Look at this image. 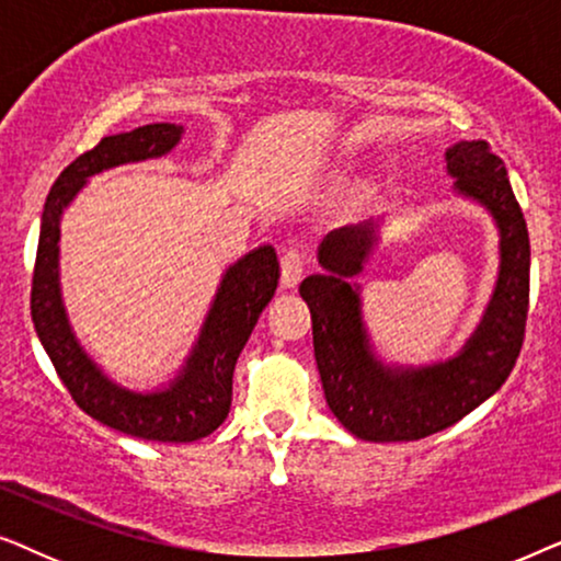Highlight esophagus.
I'll list each match as a JSON object with an SVG mask.
<instances>
[{
  "mask_svg": "<svg viewBox=\"0 0 561 561\" xmlns=\"http://www.w3.org/2000/svg\"><path fill=\"white\" fill-rule=\"evenodd\" d=\"M304 265H306L304 250L288 248L286 252H283V257H280V286L283 288H296V283L301 280Z\"/></svg>",
  "mask_w": 561,
  "mask_h": 561,
  "instance_id": "obj_1",
  "label": "esophagus"
}]
</instances>
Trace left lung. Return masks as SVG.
<instances>
[{
    "instance_id": "obj_1",
    "label": "left lung",
    "mask_w": 561,
    "mask_h": 561,
    "mask_svg": "<svg viewBox=\"0 0 561 561\" xmlns=\"http://www.w3.org/2000/svg\"><path fill=\"white\" fill-rule=\"evenodd\" d=\"M451 194L485 209L497 229V278L478 327L447 359L388 363L375 350L363 313L365 271L386 214L329 232L317 260L324 273L304 278L298 294L311 311L313 355L327 405L365 442H413L442 432L488 401L508 378L524 344L528 313V229L501 158L482 140L444 152Z\"/></svg>"
}]
</instances>
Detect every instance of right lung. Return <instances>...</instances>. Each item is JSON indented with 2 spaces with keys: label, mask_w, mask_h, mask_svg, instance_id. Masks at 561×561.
Wrapping results in <instances>:
<instances>
[{
  "label": "right lung",
  "mask_w": 561,
  "mask_h": 561,
  "mask_svg": "<svg viewBox=\"0 0 561 561\" xmlns=\"http://www.w3.org/2000/svg\"><path fill=\"white\" fill-rule=\"evenodd\" d=\"M186 129L173 122L137 127L104 137L83 152L53 183L43 209L41 242L33 275V324L58 378L79 409L104 426L148 442H196L227 419L232 405V373L260 313L278 288V255L273 244L244 252L229 263L214 294L196 342L179 370L150 390H135L104 373L83 350L68 319L60 290V221L91 175L112 168L165 158Z\"/></svg>",
  "instance_id": "1"
}]
</instances>
